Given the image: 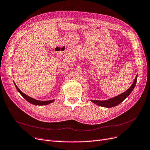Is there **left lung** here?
Here are the masks:
<instances>
[{"mask_svg": "<svg viewBox=\"0 0 150 150\" xmlns=\"http://www.w3.org/2000/svg\"><path fill=\"white\" fill-rule=\"evenodd\" d=\"M137 81V76L135 77V78L134 79V81L132 84V86L127 90V91L124 92V93L116 96V97H115L110 98V99L106 100H91V101L92 103L97 105L98 106H102V107L111 108V107L116 106L118 105L119 104H120L121 102H122V101L130 94V93L132 92V91L134 90V88L136 85Z\"/></svg>", "mask_w": 150, "mask_h": 150, "instance_id": "left-lung-1", "label": "left lung"}]
</instances>
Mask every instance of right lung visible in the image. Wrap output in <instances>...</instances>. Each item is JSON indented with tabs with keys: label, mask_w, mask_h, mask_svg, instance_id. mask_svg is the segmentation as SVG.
<instances>
[{
	"label": "right lung",
	"mask_w": 150,
	"mask_h": 150,
	"mask_svg": "<svg viewBox=\"0 0 150 150\" xmlns=\"http://www.w3.org/2000/svg\"><path fill=\"white\" fill-rule=\"evenodd\" d=\"M14 84H15V86L16 87V88L17 89L18 92L21 95L22 97L25 98V100H26L29 103H31L33 105H39V106H43V105H49L50 103H53V101H55V100H47V101H41V100H36V99H34L33 98H31L29 97L28 95H26L25 93H24L23 92H22L19 89V88L17 87V86L16 85V83L13 82Z\"/></svg>",
	"instance_id": "add662e5"
}]
</instances>
